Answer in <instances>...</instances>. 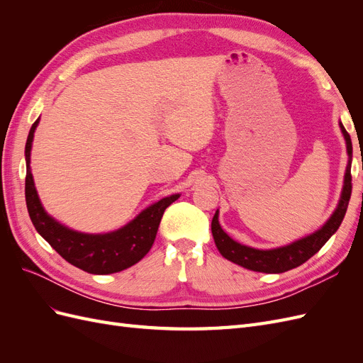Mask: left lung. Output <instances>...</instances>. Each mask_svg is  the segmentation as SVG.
<instances>
[{"label": "left lung", "mask_w": 363, "mask_h": 363, "mask_svg": "<svg viewBox=\"0 0 363 363\" xmlns=\"http://www.w3.org/2000/svg\"><path fill=\"white\" fill-rule=\"evenodd\" d=\"M339 127L345 139L348 163H347V169L344 175V186H342V192H340V199L337 201L335 212L330 215V218L327 219L325 224H323V227L318 228L316 232L307 235L301 239H296L288 245L269 248V250H260V248H252L244 244H239L238 240L230 238L223 230L221 224H219V219H218L219 211H216L212 219V235H213L216 248L219 250V252H221L223 257L250 271L280 274L303 265L306 260H309L313 255H316L327 240L336 233V230L339 228L340 223H342V219L345 216L348 201L351 196V160H353V145H351V138L347 133L342 123H339Z\"/></svg>", "instance_id": "1"}]
</instances>
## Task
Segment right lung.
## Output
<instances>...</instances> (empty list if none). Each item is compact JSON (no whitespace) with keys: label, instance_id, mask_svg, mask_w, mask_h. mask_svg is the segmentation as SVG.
I'll use <instances>...</instances> for the list:
<instances>
[{"label":"right lung","instance_id":"1","mask_svg":"<svg viewBox=\"0 0 363 363\" xmlns=\"http://www.w3.org/2000/svg\"><path fill=\"white\" fill-rule=\"evenodd\" d=\"M39 118L31 125L26 144V201L28 215L38 233L71 265L89 274H113L133 267L155 244L164 208L180 199L172 194L144 208L124 227L108 233H83L60 224L43 208L30 168L33 138Z\"/></svg>","mask_w":363,"mask_h":363}]
</instances>
